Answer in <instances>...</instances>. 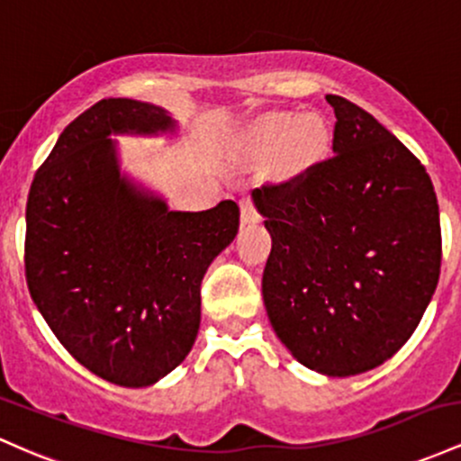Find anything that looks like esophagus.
Returning <instances> with one entry per match:
<instances>
[{
  "label": "esophagus",
  "instance_id": "34e87169",
  "mask_svg": "<svg viewBox=\"0 0 461 461\" xmlns=\"http://www.w3.org/2000/svg\"><path fill=\"white\" fill-rule=\"evenodd\" d=\"M240 211H241V224H244V226L255 224V221H258V213H257L255 204H252L250 198H241L240 200Z\"/></svg>",
  "mask_w": 461,
  "mask_h": 461
}]
</instances>
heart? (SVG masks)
<instances>
[{"label": "heart", "mask_w": 461, "mask_h": 461, "mask_svg": "<svg viewBox=\"0 0 461 461\" xmlns=\"http://www.w3.org/2000/svg\"><path fill=\"white\" fill-rule=\"evenodd\" d=\"M333 134L327 119L318 113H272L248 131L244 148L255 161L272 157L274 176L292 180L312 169L329 154Z\"/></svg>", "instance_id": "b5f03b06"}]
</instances>
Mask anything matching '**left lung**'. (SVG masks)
Instances as JSON below:
<instances>
[{"label":"left lung","instance_id":"1","mask_svg":"<svg viewBox=\"0 0 461 461\" xmlns=\"http://www.w3.org/2000/svg\"><path fill=\"white\" fill-rule=\"evenodd\" d=\"M333 158L252 191L272 250L263 303L294 359L327 376L368 372L401 348L438 287V198L425 165L339 95Z\"/></svg>","mask_w":461,"mask_h":461}]
</instances>
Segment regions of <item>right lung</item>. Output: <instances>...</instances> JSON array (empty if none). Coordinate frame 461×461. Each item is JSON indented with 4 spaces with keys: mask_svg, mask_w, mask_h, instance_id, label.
<instances>
[{
    "mask_svg": "<svg viewBox=\"0 0 461 461\" xmlns=\"http://www.w3.org/2000/svg\"><path fill=\"white\" fill-rule=\"evenodd\" d=\"M161 106L108 97L76 117L34 174L25 281L76 361L123 387L183 364L200 329V285L235 240L240 206L172 211L119 167L115 134H176Z\"/></svg>",
    "mask_w": 461,
    "mask_h": 461,
    "instance_id": "right-lung-1",
    "label": "right lung"
}]
</instances>
